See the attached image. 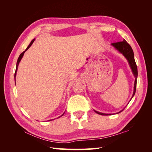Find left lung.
Returning a JSON list of instances; mask_svg holds the SVG:
<instances>
[{
	"label": "left lung",
	"mask_w": 152,
	"mask_h": 152,
	"mask_svg": "<svg viewBox=\"0 0 152 152\" xmlns=\"http://www.w3.org/2000/svg\"><path fill=\"white\" fill-rule=\"evenodd\" d=\"M112 46L117 50L118 51L121 53L123 56L125 57L129 63V65L130 66V68L132 70V72L135 77V80H134V91H133V94L132 96V98H131L130 101L133 98V96H134L136 93V83H137V68L136 64L134 60V53H133V50L131 47V45L129 44L126 40H124L122 42H115L111 44ZM124 110V109H123ZM121 112H119L117 113H119L121 112ZM94 111L99 115H110L111 113H101L99 112Z\"/></svg>",
	"instance_id": "left-lung-1"
}]
</instances>
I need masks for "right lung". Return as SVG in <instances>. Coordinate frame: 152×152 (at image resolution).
Instances as JSON below:
<instances>
[{
	"label": "right lung",
	"mask_w": 152,
	"mask_h": 152,
	"mask_svg": "<svg viewBox=\"0 0 152 152\" xmlns=\"http://www.w3.org/2000/svg\"><path fill=\"white\" fill-rule=\"evenodd\" d=\"M34 40H35V39H33L31 41V42L30 43V44L28 45V46L27 47V48L25 49V51H23V52L20 55V56H19V58H18V61H17V63H16V71H15V84H16V72H17V70H18V65H19V63H20V61H21V59H22V58H23V55H24V53H25V51L26 50H28L29 48H30V47L31 46V45H32V44L34 43ZM64 113H63L60 116V117H59L58 118H59V117H61V116H63V115H64ZM52 120H54V119H52ZM49 121H51V120H49Z\"/></svg>",
	"instance_id": "1"
}]
</instances>
